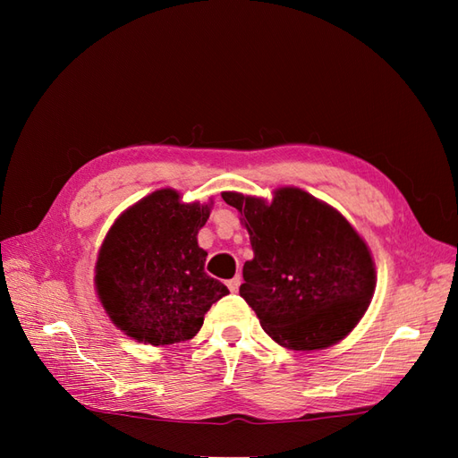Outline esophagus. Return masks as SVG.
Wrapping results in <instances>:
<instances>
[{"instance_id": "esophagus-1", "label": "esophagus", "mask_w": 458, "mask_h": 458, "mask_svg": "<svg viewBox=\"0 0 458 458\" xmlns=\"http://www.w3.org/2000/svg\"><path fill=\"white\" fill-rule=\"evenodd\" d=\"M241 283H242V279H241V275H237V276H233L231 281H227V286H229V290L231 293H237L239 290V286H241Z\"/></svg>"}]
</instances>
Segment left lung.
Returning <instances> with one entry per match:
<instances>
[{"label":"left lung","mask_w":458,"mask_h":458,"mask_svg":"<svg viewBox=\"0 0 458 458\" xmlns=\"http://www.w3.org/2000/svg\"><path fill=\"white\" fill-rule=\"evenodd\" d=\"M250 234L241 296L261 328L288 350H325L361 321L377 288L365 239L336 208L298 187L273 199L224 191Z\"/></svg>","instance_id":"obj_1"}]
</instances>
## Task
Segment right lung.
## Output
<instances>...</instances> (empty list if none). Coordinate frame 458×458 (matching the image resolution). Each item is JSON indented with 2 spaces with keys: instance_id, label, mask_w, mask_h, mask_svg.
I'll return each instance as SVG.
<instances>
[{
  "instance_id": "right-lung-1",
  "label": "right lung",
  "mask_w": 458,
  "mask_h": 458,
  "mask_svg": "<svg viewBox=\"0 0 458 458\" xmlns=\"http://www.w3.org/2000/svg\"><path fill=\"white\" fill-rule=\"evenodd\" d=\"M182 199L165 187L137 200L114 219L97 254V298L113 325L141 344L191 340L212 303L229 294L206 275L208 252L197 239L214 200Z\"/></svg>"
}]
</instances>
